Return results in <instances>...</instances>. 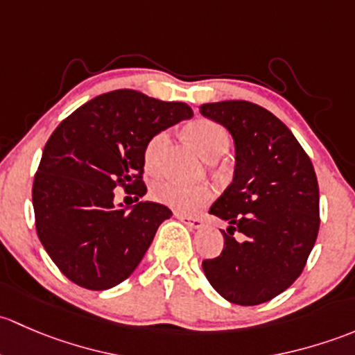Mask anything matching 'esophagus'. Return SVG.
Returning a JSON list of instances; mask_svg holds the SVG:
<instances>
[{
	"label": "esophagus",
	"mask_w": 355,
	"mask_h": 355,
	"mask_svg": "<svg viewBox=\"0 0 355 355\" xmlns=\"http://www.w3.org/2000/svg\"><path fill=\"white\" fill-rule=\"evenodd\" d=\"M176 218H178V220H181L182 224L188 225V227H191V229H200V227H203L202 218H198V217H191V215L176 214Z\"/></svg>",
	"instance_id": "esophagus-1"
}]
</instances>
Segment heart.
Instances as JSON below:
<instances>
[{
    "mask_svg": "<svg viewBox=\"0 0 355 355\" xmlns=\"http://www.w3.org/2000/svg\"><path fill=\"white\" fill-rule=\"evenodd\" d=\"M184 135L189 144L196 148V152L208 160L224 155L229 148L227 131L224 126L211 119H195L184 128ZM167 138H169L167 131H159L145 147L144 160L148 171H155L159 166L160 153L166 147ZM150 196L155 202L167 205L178 211L189 214L210 202L214 196V189L208 184H184V182L173 181V179H164L152 186Z\"/></svg>",
    "mask_w": 355,
    "mask_h": 355,
    "instance_id": "1",
    "label": "heart"
}]
</instances>
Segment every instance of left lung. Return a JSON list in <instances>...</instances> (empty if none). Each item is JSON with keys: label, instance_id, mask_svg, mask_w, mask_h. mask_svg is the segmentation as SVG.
I'll list each match as a JSON object with an SVG mask.
<instances>
[{"label": "left lung", "instance_id": "1", "mask_svg": "<svg viewBox=\"0 0 355 355\" xmlns=\"http://www.w3.org/2000/svg\"><path fill=\"white\" fill-rule=\"evenodd\" d=\"M234 140V176L210 214L227 220L220 257L202 263L229 302L257 306L301 275L320 229V189L308 153L277 116L248 101L200 105ZM234 232L245 234L235 241Z\"/></svg>", "mask_w": 355, "mask_h": 355}]
</instances>
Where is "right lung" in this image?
I'll list each match as a JSON object with an SVG mask.
<instances>
[{
  "instance_id": "obj_1",
  "label": "right lung",
  "mask_w": 355,
  "mask_h": 355,
  "mask_svg": "<svg viewBox=\"0 0 355 355\" xmlns=\"http://www.w3.org/2000/svg\"><path fill=\"white\" fill-rule=\"evenodd\" d=\"M193 116L184 102L137 90L102 94L68 116L44 147L34 178L35 229L44 250L76 286L105 291L126 280L173 211L160 203H114V188L147 193L145 147Z\"/></svg>"
}]
</instances>
